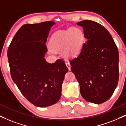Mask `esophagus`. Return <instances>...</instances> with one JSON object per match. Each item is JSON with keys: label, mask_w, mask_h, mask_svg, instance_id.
Here are the masks:
<instances>
[{"label": "esophagus", "mask_w": 126, "mask_h": 126, "mask_svg": "<svg viewBox=\"0 0 126 126\" xmlns=\"http://www.w3.org/2000/svg\"><path fill=\"white\" fill-rule=\"evenodd\" d=\"M66 65L67 66V67L68 68V70H71V64H70V63H69V62H67V63H66Z\"/></svg>", "instance_id": "obj_1"}]
</instances>
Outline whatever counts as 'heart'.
<instances>
[{"instance_id":"heart-1","label":"heart","mask_w":126,"mask_h":126,"mask_svg":"<svg viewBox=\"0 0 126 126\" xmlns=\"http://www.w3.org/2000/svg\"><path fill=\"white\" fill-rule=\"evenodd\" d=\"M85 35L78 28H72L55 32L49 40V52L60 50L61 54L65 58H71L78 55L83 46Z\"/></svg>"}]
</instances>
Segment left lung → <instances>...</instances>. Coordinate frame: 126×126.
<instances>
[{
	"label": "left lung",
	"mask_w": 126,
	"mask_h": 126,
	"mask_svg": "<svg viewBox=\"0 0 126 126\" xmlns=\"http://www.w3.org/2000/svg\"><path fill=\"white\" fill-rule=\"evenodd\" d=\"M83 29L86 43L70 61L71 70L87 101L101 104L113 94L118 85L119 52L111 35L100 23L90 20L77 23Z\"/></svg>",
	"instance_id": "8db88e82"
}]
</instances>
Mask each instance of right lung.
Here are the masks:
<instances>
[{
  "instance_id": "1",
  "label": "right lung",
  "mask_w": 126,
  "mask_h": 126,
  "mask_svg": "<svg viewBox=\"0 0 126 126\" xmlns=\"http://www.w3.org/2000/svg\"><path fill=\"white\" fill-rule=\"evenodd\" d=\"M53 21L23 25L8 48L11 78L22 94L35 106L58 103L68 70L63 60L49 63L44 58L46 46Z\"/></svg>"
}]
</instances>
